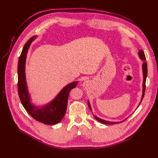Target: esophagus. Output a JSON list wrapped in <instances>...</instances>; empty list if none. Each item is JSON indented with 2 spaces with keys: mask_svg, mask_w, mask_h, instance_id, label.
I'll list each match as a JSON object with an SVG mask.
<instances>
[{
  "mask_svg": "<svg viewBox=\"0 0 158 158\" xmlns=\"http://www.w3.org/2000/svg\"><path fill=\"white\" fill-rule=\"evenodd\" d=\"M83 86H84L85 88H86V86H87V83L86 82H84V83H83Z\"/></svg>",
  "mask_w": 158,
  "mask_h": 158,
  "instance_id": "34e87169",
  "label": "esophagus"
}]
</instances>
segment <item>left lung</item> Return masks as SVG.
<instances>
[{
  "label": "left lung",
  "mask_w": 158,
  "mask_h": 158,
  "mask_svg": "<svg viewBox=\"0 0 158 158\" xmlns=\"http://www.w3.org/2000/svg\"><path fill=\"white\" fill-rule=\"evenodd\" d=\"M139 56L140 57V58L143 61V95H142V98H141V101L143 99V97L144 95H145V82H146V78H147V64L146 62V58H145V53H144L143 50H140L139 52ZM140 101V102H141ZM88 106L89 109L92 110V108H91V106H90V104L89 102V101H88ZM139 104V105H140ZM94 118L97 120L99 122L104 123V124H116V123H119V122H108V121H106V120H104L99 118V117H96L95 115H94ZM127 119V118H126ZM126 119H124L123 121H125Z\"/></svg>",
  "instance_id": "left-lung-1"
}]
</instances>
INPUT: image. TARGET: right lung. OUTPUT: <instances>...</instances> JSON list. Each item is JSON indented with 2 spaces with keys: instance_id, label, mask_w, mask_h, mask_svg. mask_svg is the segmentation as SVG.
Masks as SVG:
<instances>
[{
  "instance_id": "1",
  "label": "right lung",
  "mask_w": 158,
  "mask_h": 158,
  "mask_svg": "<svg viewBox=\"0 0 158 158\" xmlns=\"http://www.w3.org/2000/svg\"><path fill=\"white\" fill-rule=\"evenodd\" d=\"M36 37V36H32L26 43L19 58L18 66V94L23 106L32 117L47 125H54L59 123L64 116L69 92L77 85L78 81H75L66 85L56 98L48 105L41 107H37L32 105L31 102V97L26 81L25 64L28 50L31 43Z\"/></svg>"
}]
</instances>
